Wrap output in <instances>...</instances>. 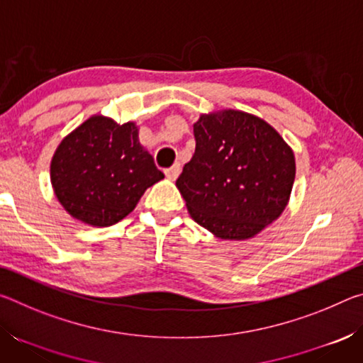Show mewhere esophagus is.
Masks as SVG:
<instances>
[{
    "mask_svg": "<svg viewBox=\"0 0 363 363\" xmlns=\"http://www.w3.org/2000/svg\"><path fill=\"white\" fill-rule=\"evenodd\" d=\"M179 173H181V164L179 163H176L171 168L164 169V174H167V177H168V179H171V181L177 179V176H179Z\"/></svg>",
    "mask_w": 363,
    "mask_h": 363,
    "instance_id": "esophagus-1",
    "label": "esophagus"
}]
</instances>
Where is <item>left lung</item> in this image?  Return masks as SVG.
<instances>
[{
  "mask_svg": "<svg viewBox=\"0 0 363 363\" xmlns=\"http://www.w3.org/2000/svg\"><path fill=\"white\" fill-rule=\"evenodd\" d=\"M195 153L176 186L196 224L223 240H245L274 223L290 199L294 155L280 134L240 110L201 115Z\"/></svg>",
  "mask_w": 363,
  "mask_h": 363,
  "instance_id": "8db88e82",
  "label": "left lung"
}]
</instances>
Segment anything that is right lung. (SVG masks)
Here are the masks:
<instances>
[{
  "instance_id": "add662e5",
  "label": "right lung",
  "mask_w": 363,
  "mask_h": 363,
  "mask_svg": "<svg viewBox=\"0 0 363 363\" xmlns=\"http://www.w3.org/2000/svg\"><path fill=\"white\" fill-rule=\"evenodd\" d=\"M164 174L143 149L134 123L96 115L70 133L51 162L54 192L73 218L107 227L128 216Z\"/></svg>"
}]
</instances>
